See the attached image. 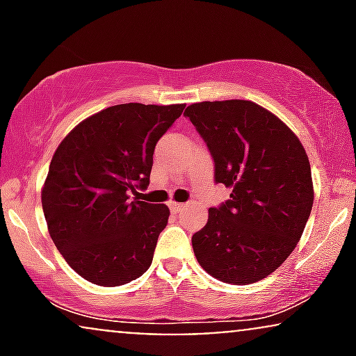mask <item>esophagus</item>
Masks as SVG:
<instances>
[{
  "instance_id": "1",
  "label": "esophagus",
  "mask_w": 356,
  "mask_h": 356,
  "mask_svg": "<svg viewBox=\"0 0 356 356\" xmlns=\"http://www.w3.org/2000/svg\"><path fill=\"white\" fill-rule=\"evenodd\" d=\"M169 207H170V211H172V212H175V214H177V212H181L182 209H186V204L170 201V202H169Z\"/></svg>"
}]
</instances>
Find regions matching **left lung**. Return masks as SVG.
<instances>
[{"instance_id":"8db88e82","label":"left lung","mask_w":356,"mask_h":356,"mask_svg":"<svg viewBox=\"0 0 356 356\" xmlns=\"http://www.w3.org/2000/svg\"><path fill=\"white\" fill-rule=\"evenodd\" d=\"M207 142L216 181L231 199L211 207L192 236L199 264L216 280L251 284L275 273L296 248L313 207L308 155L288 125L251 100L197 102L186 108Z\"/></svg>"}]
</instances>
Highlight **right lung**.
Segmentation results:
<instances>
[{
  "label": "right lung",
  "instance_id": "obj_1",
  "mask_svg": "<svg viewBox=\"0 0 356 356\" xmlns=\"http://www.w3.org/2000/svg\"><path fill=\"white\" fill-rule=\"evenodd\" d=\"M184 107L113 105L81 120L56 147L42 206L56 249L83 280L112 288L152 264L170 211L130 195L149 186L155 144Z\"/></svg>",
  "mask_w": 356,
  "mask_h": 356
}]
</instances>
